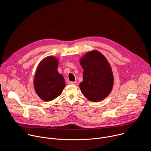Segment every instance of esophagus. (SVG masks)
I'll return each mask as SVG.
<instances>
[{
  "instance_id": "esophagus-1",
  "label": "esophagus",
  "mask_w": 151,
  "mask_h": 151,
  "mask_svg": "<svg viewBox=\"0 0 151 151\" xmlns=\"http://www.w3.org/2000/svg\"><path fill=\"white\" fill-rule=\"evenodd\" d=\"M70 83L71 85H76L78 84V82L76 81H75V82H70Z\"/></svg>"
}]
</instances>
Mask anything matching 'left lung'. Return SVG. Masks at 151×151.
<instances>
[{"instance_id": "obj_1", "label": "left lung", "mask_w": 151, "mask_h": 151, "mask_svg": "<svg viewBox=\"0 0 151 151\" xmlns=\"http://www.w3.org/2000/svg\"><path fill=\"white\" fill-rule=\"evenodd\" d=\"M83 81L79 87L88 100L97 102L108 96L114 85V75L109 62L99 51L93 50L81 57Z\"/></svg>"}]
</instances>
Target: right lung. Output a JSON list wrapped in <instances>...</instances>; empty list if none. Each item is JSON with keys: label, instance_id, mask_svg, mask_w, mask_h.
<instances>
[{"label": "right lung", "instance_id": "add662e5", "mask_svg": "<svg viewBox=\"0 0 151 151\" xmlns=\"http://www.w3.org/2000/svg\"><path fill=\"white\" fill-rule=\"evenodd\" d=\"M58 60L49 56L42 60L37 66L35 78V90L39 97L46 101H51L61 93L66 83L58 72Z\"/></svg>", "mask_w": 151, "mask_h": 151}]
</instances>
